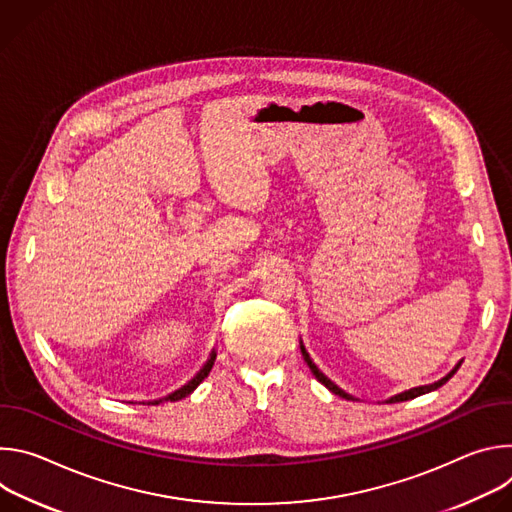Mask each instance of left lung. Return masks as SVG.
Returning <instances> with one entry per match:
<instances>
[{
    "instance_id": "1",
    "label": "left lung",
    "mask_w": 512,
    "mask_h": 512,
    "mask_svg": "<svg viewBox=\"0 0 512 512\" xmlns=\"http://www.w3.org/2000/svg\"><path fill=\"white\" fill-rule=\"evenodd\" d=\"M300 348H302V356H304V360L308 362V367H310V371L314 373V377L328 389V391H332L334 395H338V397H342V399H348V401H356V397H352V395H348L346 391H342L338 385H334L318 367L316 364L312 362V358H310V354H308V350L304 348V344L300 342ZM460 364H462V360L456 364V367L444 377V379H440L437 383H431V385H423V387H413V389H409V391H405V393H399V395H395V397H391L387 403H399V401H409V399H415V397H419V395H425V393H429V391H435V389H440L442 385H446L454 375H456V371L460 369Z\"/></svg>"
}]
</instances>
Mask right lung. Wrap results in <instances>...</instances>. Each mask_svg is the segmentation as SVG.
<instances>
[{"label":"right lung","mask_w":512,"mask_h":512,"mask_svg":"<svg viewBox=\"0 0 512 512\" xmlns=\"http://www.w3.org/2000/svg\"><path fill=\"white\" fill-rule=\"evenodd\" d=\"M214 358H216V352L212 350L210 352V358L206 360V364L204 367L196 373V377L192 379V381H188L184 387H180L178 391H174V393H170L168 397H164V399H158V401H150L148 405H160V403H164V401H180V399H184V397H188L206 377H208V373H210V369H212V364H214Z\"/></svg>","instance_id":"obj_1"}]
</instances>
